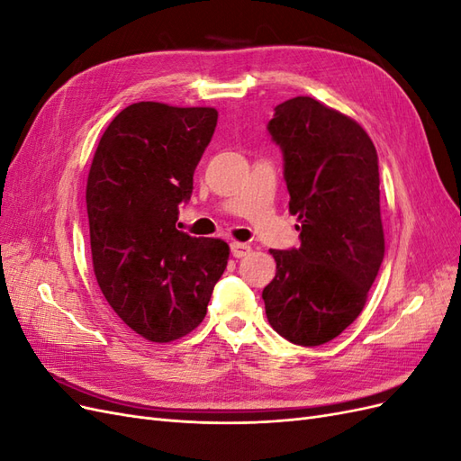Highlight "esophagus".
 <instances>
[{
  "label": "esophagus",
  "instance_id": "34e87169",
  "mask_svg": "<svg viewBox=\"0 0 461 461\" xmlns=\"http://www.w3.org/2000/svg\"><path fill=\"white\" fill-rule=\"evenodd\" d=\"M249 244H244V242H230V254L234 258H244L249 254Z\"/></svg>",
  "mask_w": 461,
  "mask_h": 461
}]
</instances>
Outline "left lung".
<instances>
[{"label":"left lung","mask_w":461,"mask_h":461,"mask_svg":"<svg viewBox=\"0 0 461 461\" xmlns=\"http://www.w3.org/2000/svg\"><path fill=\"white\" fill-rule=\"evenodd\" d=\"M267 129L283 149L302 244L271 249L265 313L292 344L319 346L357 319L384 258L379 158L354 119L310 95L278 104Z\"/></svg>","instance_id":"1"}]
</instances>
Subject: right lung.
<instances>
[{
	"label": "right lung",
	"instance_id": "right-lung-1",
	"mask_svg": "<svg viewBox=\"0 0 461 461\" xmlns=\"http://www.w3.org/2000/svg\"><path fill=\"white\" fill-rule=\"evenodd\" d=\"M217 127L213 107L138 102L109 122L86 185L92 263L105 300L134 332L171 342L196 329L227 269L229 244L176 229Z\"/></svg>",
	"mask_w": 461,
	"mask_h": 461
}]
</instances>
